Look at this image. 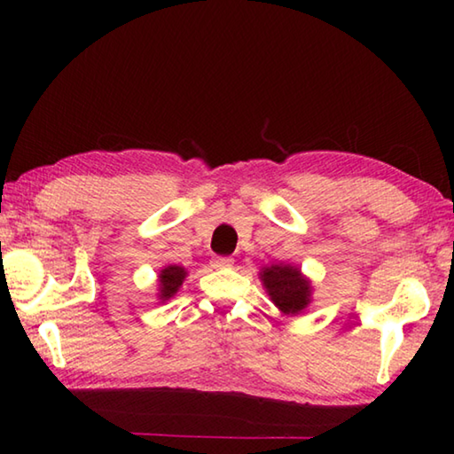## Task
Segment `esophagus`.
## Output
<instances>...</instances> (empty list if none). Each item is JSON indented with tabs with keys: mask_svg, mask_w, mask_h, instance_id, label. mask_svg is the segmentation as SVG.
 I'll return each instance as SVG.
<instances>
[{
	"mask_svg": "<svg viewBox=\"0 0 454 454\" xmlns=\"http://www.w3.org/2000/svg\"><path fill=\"white\" fill-rule=\"evenodd\" d=\"M232 264H234V260L228 258V256H216L212 260L214 268H230Z\"/></svg>",
	"mask_w": 454,
	"mask_h": 454,
	"instance_id": "obj_1",
	"label": "esophagus"
}]
</instances>
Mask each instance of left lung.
I'll use <instances>...</instances> for the list:
<instances>
[{
  "label": "left lung",
  "mask_w": 454,
  "mask_h": 454,
  "mask_svg": "<svg viewBox=\"0 0 454 454\" xmlns=\"http://www.w3.org/2000/svg\"><path fill=\"white\" fill-rule=\"evenodd\" d=\"M264 288L276 304V309L290 317H296L310 304L312 286L304 278L301 268L290 264H272L260 272Z\"/></svg>",
  "instance_id": "8db88e82"
}]
</instances>
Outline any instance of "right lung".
<instances>
[{
	"label": "right lung",
	"instance_id": "add662e5",
	"mask_svg": "<svg viewBox=\"0 0 454 454\" xmlns=\"http://www.w3.org/2000/svg\"><path fill=\"white\" fill-rule=\"evenodd\" d=\"M186 270H184L182 266H176V264H170V266H164L162 270H160V276H158V298L160 301H170V298L176 294V292L180 290L184 278H186Z\"/></svg>",
	"mask_w": 454,
	"mask_h": 454
}]
</instances>
